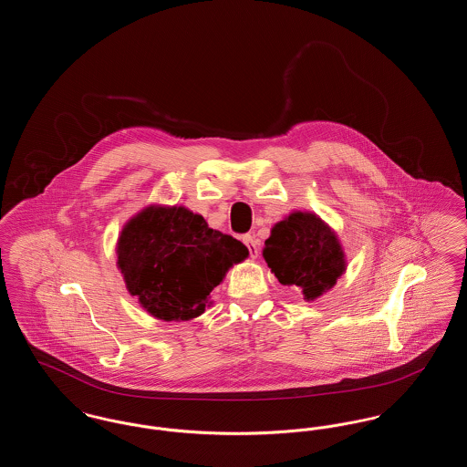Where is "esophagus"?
Wrapping results in <instances>:
<instances>
[{"label":"esophagus","mask_w":467,"mask_h":467,"mask_svg":"<svg viewBox=\"0 0 467 467\" xmlns=\"http://www.w3.org/2000/svg\"><path fill=\"white\" fill-rule=\"evenodd\" d=\"M244 244L248 246L250 255H252V257H257V252H259V242H257V238L252 236V234H244Z\"/></svg>","instance_id":"34e87169"}]
</instances>
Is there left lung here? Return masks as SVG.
<instances>
[{
  "mask_svg": "<svg viewBox=\"0 0 467 467\" xmlns=\"http://www.w3.org/2000/svg\"><path fill=\"white\" fill-rule=\"evenodd\" d=\"M263 257L278 282L299 287L306 301L333 289L347 269L336 233L310 212H294L285 221L275 223Z\"/></svg>",
  "mask_w": 467,
  "mask_h": 467,
  "instance_id": "obj_1",
  "label": "left lung"
}]
</instances>
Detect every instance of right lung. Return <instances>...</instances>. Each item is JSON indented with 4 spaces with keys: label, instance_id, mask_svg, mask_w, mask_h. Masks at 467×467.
Wrapping results in <instances>:
<instances>
[{
    "label": "right lung",
    "instance_id": "obj_1",
    "mask_svg": "<svg viewBox=\"0 0 467 467\" xmlns=\"http://www.w3.org/2000/svg\"><path fill=\"white\" fill-rule=\"evenodd\" d=\"M246 257L242 242L183 206L143 208L117 242V266L130 294L166 322L200 317L227 269Z\"/></svg>",
    "mask_w": 467,
    "mask_h": 467
}]
</instances>
